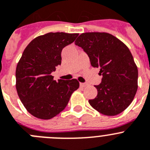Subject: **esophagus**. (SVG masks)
I'll use <instances>...</instances> for the list:
<instances>
[{"label": "esophagus", "instance_id": "esophagus-1", "mask_svg": "<svg viewBox=\"0 0 150 150\" xmlns=\"http://www.w3.org/2000/svg\"><path fill=\"white\" fill-rule=\"evenodd\" d=\"M80 86L82 88H85L86 87V86H88V84H86V83H82V82H81Z\"/></svg>", "mask_w": 150, "mask_h": 150}]
</instances>
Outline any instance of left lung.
<instances>
[{
    "mask_svg": "<svg viewBox=\"0 0 150 150\" xmlns=\"http://www.w3.org/2000/svg\"><path fill=\"white\" fill-rule=\"evenodd\" d=\"M89 56L91 65L100 69L102 82L94 86L97 95L88 102L107 116L123 112L138 90V67L128 47L107 33H85L75 41Z\"/></svg>",
    "mask_w": 150,
    "mask_h": 150,
    "instance_id": "8db88e82",
    "label": "left lung"
}]
</instances>
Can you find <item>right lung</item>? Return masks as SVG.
<instances>
[{"instance_id": "right-lung-1", "label": "right lung", "mask_w": 150, "mask_h": 150, "mask_svg": "<svg viewBox=\"0 0 150 150\" xmlns=\"http://www.w3.org/2000/svg\"><path fill=\"white\" fill-rule=\"evenodd\" d=\"M79 33H49L39 35L24 49L16 71V90L27 112L49 120L62 112L71 94L77 90V79L53 80L51 73L62 62L63 48Z\"/></svg>"}]
</instances>
